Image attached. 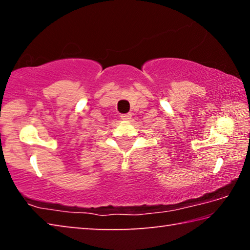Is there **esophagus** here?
Returning <instances> with one entry per match:
<instances>
[{
  "mask_svg": "<svg viewBox=\"0 0 250 250\" xmlns=\"http://www.w3.org/2000/svg\"><path fill=\"white\" fill-rule=\"evenodd\" d=\"M131 113L129 112V113H122V115L120 116V118L122 120H125V121H128V120H130L131 119Z\"/></svg>",
  "mask_w": 250,
  "mask_h": 250,
  "instance_id": "34e87169",
  "label": "esophagus"
}]
</instances>
